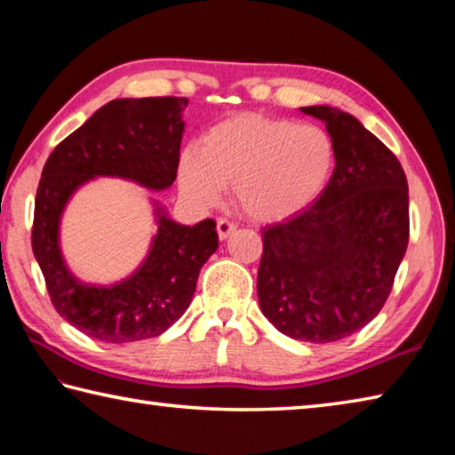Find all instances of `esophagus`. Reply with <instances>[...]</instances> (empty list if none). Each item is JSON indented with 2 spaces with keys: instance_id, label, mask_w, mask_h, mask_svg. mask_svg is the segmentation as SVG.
Segmentation results:
<instances>
[{
  "instance_id": "obj_1",
  "label": "esophagus",
  "mask_w": 455,
  "mask_h": 455,
  "mask_svg": "<svg viewBox=\"0 0 455 455\" xmlns=\"http://www.w3.org/2000/svg\"><path fill=\"white\" fill-rule=\"evenodd\" d=\"M235 232V223H232L229 220H218V235H220V240L223 242V240H228L229 235H232Z\"/></svg>"
}]
</instances>
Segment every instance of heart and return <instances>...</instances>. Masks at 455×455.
<instances>
[{"mask_svg":"<svg viewBox=\"0 0 455 455\" xmlns=\"http://www.w3.org/2000/svg\"><path fill=\"white\" fill-rule=\"evenodd\" d=\"M336 167V143L317 124L240 114L212 125L197 149L183 151L178 181L189 202L210 207L226 186L258 221H280L307 210Z\"/></svg>","mask_w":455,"mask_h":455,"instance_id":"heart-1","label":"heart"}]
</instances>
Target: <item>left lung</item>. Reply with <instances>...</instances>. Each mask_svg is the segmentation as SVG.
<instances>
[{
  "label": "left lung",
  "instance_id": "left-lung-1",
  "mask_svg": "<svg viewBox=\"0 0 455 455\" xmlns=\"http://www.w3.org/2000/svg\"><path fill=\"white\" fill-rule=\"evenodd\" d=\"M322 119L336 167L307 210L261 229L259 307L288 338L330 344L384 307L408 250V180L397 157L338 108H299Z\"/></svg>",
  "mask_w": 455,
  "mask_h": 455
}]
</instances>
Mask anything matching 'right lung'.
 Listing matches in <instances>:
<instances>
[{
    "instance_id": "1",
    "label": "right lung",
    "mask_w": 455,
    "mask_h": 455,
    "mask_svg": "<svg viewBox=\"0 0 455 455\" xmlns=\"http://www.w3.org/2000/svg\"><path fill=\"white\" fill-rule=\"evenodd\" d=\"M186 98L114 100L52 151L36 196L31 248L58 314L108 344L156 338L186 314L199 269L218 250L215 221L183 226L151 199L157 232L141 264L109 285L85 283L63 258L60 226L69 199L95 178H119L149 191L178 173Z\"/></svg>"
}]
</instances>
